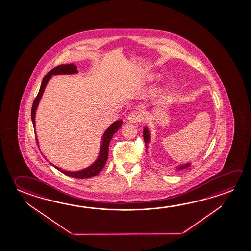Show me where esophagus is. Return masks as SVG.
Segmentation results:
<instances>
[{"instance_id": "1", "label": "esophagus", "mask_w": 251, "mask_h": 251, "mask_svg": "<svg viewBox=\"0 0 251 251\" xmlns=\"http://www.w3.org/2000/svg\"><path fill=\"white\" fill-rule=\"evenodd\" d=\"M127 120L129 123H138L142 120V115L138 111H133L127 116Z\"/></svg>"}]
</instances>
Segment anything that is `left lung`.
Instances as JSON below:
<instances>
[{"label": "left lung", "instance_id": "left-lung-1", "mask_svg": "<svg viewBox=\"0 0 251 251\" xmlns=\"http://www.w3.org/2000/svg\"><path fill=\"white\" fill-rule=\"evenodd\" d=\"M144 141H145L146 147H147V144L150 142V132H149L148 127H145L144 128ZM190 165H191V164H186L185 165H182V166L177 167V169H178V170H182V169L187 168V167H189Z\"/></svg>", "mask_w": 251, "mask_h": 251}]
</instances>
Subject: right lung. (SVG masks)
<instances>
[{"mask_svg": "<svg viewBox=\"0 0 251 251\" xmlns=\"http://www.w3.org/2000/svg\"><path fill=\"white\" fill-rule=\"evenodd\" d=\"M78 70H77V66H74V64H67V65H60L57 67L53 68L52 70L50 71L48 74H46V76L43 78L42 81L41 86L39 92L37 94V97L35 98L34 100L33 105H32V108H31V120H32V124H33L34 127L36 126L35 124V116H36V111H37V106L39 104L40 99L43 96L44 91L46 88L47 83L49 81L50 78L52 77V75H59V74H77ZM123 124V121L119 120L116 121L114 124H111V126L107 128L106 131L104 132L102 136V142H101V145H100V154L98 158L96 159L95 163L93 165H90L89 167L86 169H83L81 171H78V172H69V171H65L62 169L58 168L57 166L52 165L51 163H50V165L54 166L55 168L58 169V171H60L61 173L66 174L69 177H74V178H88V177H95L96 175H98L101 170H102L104 165L106 164L107 160V156H108V146H109V143L111 141L112 137L114 136L115 132L119 129L121 126ZM35 130V135H36V128H34ZM37 142V138H36Z\"/></svg>", "mask_w": 251, "mask_h": 251, "instance_id": "add662e5", "label": "right lung"}]
</instances>
